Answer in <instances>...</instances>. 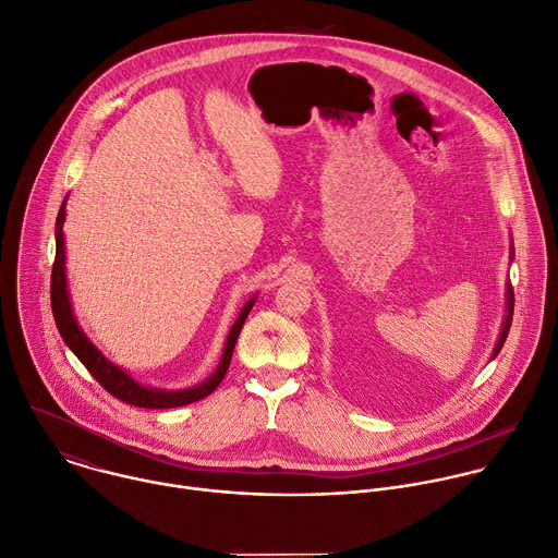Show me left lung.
I'll return each instance as SVG.
<instances>
[{
  "mask_svg": "<svg viewBox=\"0 0 558 558\" xmlns=\"http://www.w3.org/2000/svg\"><path fill=\"white\" fill-rule=\"evenodd\" d=\"M512 310H514V290H512V286H508V316H506V320H504V331H501V337H499V341H497V348H495V352H493V359L501 352V348H504V343H506V337H508L510 325H512Z\"/></svg>",
  "mask_w": 558,
  "mask_h": 558,
  "instance_id": "1",
  "label": "left lung"
}]
</instances>
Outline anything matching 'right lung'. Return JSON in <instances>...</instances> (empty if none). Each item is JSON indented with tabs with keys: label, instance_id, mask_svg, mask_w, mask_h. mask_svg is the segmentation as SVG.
I'll return each mask as SVG.
<instances>
[{
	"label": "right lung",
	"instance_id": "right-lung-1",
	"mask_svg": "<svg viewBox=\"0 0 558 558\" xmlns=\"http://www.w3.org/2000/svg\"><path fill=\"white\" fill-rule=\"evenodd\" d=\"M63 219H65V199L59 208L57 215V227H54V235H57V255H54V264H52V281H50V303H52V314H54V323L59 327L61 339L65 341V345L74 352V356L85 365V369L98 380V385L109 391L114 398L134 404V407H143V409H173V407H184L191 402H197L206 396H210L219 383L225 380L231 359H233V350L238 343V337L242 331V325L251 312V307L255 305V299H251L242 314L238 316L235 325L231 327V333L227 339V348L225 354H221L219 367L215 369V374L193 387V389H184V391H160V389H149L138 385L136 380H132L123 369H119L117 365H111L85 337L81 331L74 314H72V305L68 299V286H65V248H63Z\"/></svg>",
	"mask_w": 558,
	"mask_h": 558
}]
</instances>
